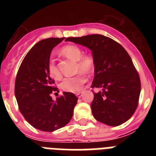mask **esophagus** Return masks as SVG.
I'll use <instances>...</instances> for the list:
<instances>
[{
    "label": "esophagus",
    "instance_id": "1",
    "mask_svg": "<svg viewBox=\"0 0 156 156\" xmlns=\"http://www.w3.org/2000/svg\"><path fill=\"white\" fill-rule=\"evenodd\" d=\"M76 96H77V98H80L82 97L83 92H79V93H76Z\"/></svg>",
    "mask_w": 156,
    "mask_h": 156
}]
</instances>
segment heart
Returning <instances> with one entry per match:
<instances>
[{"instance_id": "1", "label": "heart", "mask_w": 156, "mask_h": 156, "mask_svg": "<svg viewBox=\"0 0 156 156\" xmlns=\"http://www.w3.org/2000/svg\"><path fill=\"white\" fill-rule=\"evenodd\" d=\"M60 53L68 58L76 61V71L90 73L94 69V58L90 53H83L82 48L77 45L70 44L63 47L60 50ZM48 73L54 79H59L61 73L57 67L55 62L50 60L48 65ZM87 82L84 74L80 73L73 77L65 78L60 84L62 90L71 93H78L82 90L83 87Z\"/></svg>"}]
</instances>
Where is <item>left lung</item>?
<instances>
[{"label": "left lung", "instance_id": "1", "mask_svg": "<svg viewBox=\"0 0 156 156\" xmlns=\"http://www.w3.org/2000/svg\"><path fill=\"white\" fill-rule=\"evenodd\" d=\"M66 41L92 51L95 66L91 87L102 89L94 93L90 105L94 117L112 126L126 122L137 109L140 93L139 74L127 51L119 43L100 34Z\"/></svg>", "mask_w": 156, "mask_h": 156}]
</instances>
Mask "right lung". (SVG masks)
Returning <instances> with one entry per match:
<instances>
[{
  "label": "right lung",
  "instance_id": "right-lung-1",
  "mask_svg": "<svg viewBox=\"0 0 156 156\" xmlns=\"http://www.w3.org/2000/svg\"><path fill=\"white\" fill-rule=\"evenodd\" d=\"M64 38H48L37 43L27 53L17 73L15 94L19 111L31 126L52 132L71 120L77 97L70 92L52 100L58 90L48 71L51 51Z\"/></svg>",
  "mask_w": 156,
  "mask_h": 156
}]
</instances>
